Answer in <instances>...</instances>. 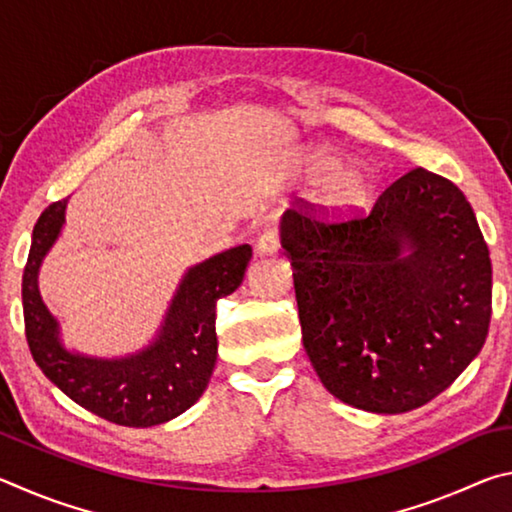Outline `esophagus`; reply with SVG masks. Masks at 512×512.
<instances>
[{
    "mask_svg": "<svg viewBox=\"0 0 512 512\" xmlns=\"http://www.w3.org/2000/svg\"><path fill=\"white\" fill-rule=\"evenodd\" d=\"M257 253L259 255H275L280 250V237H277V230H264L257 239Z\"/></svg>",
    "mask_w": 512,
    "mask_h": 512,
    "instance_id": "1",
    "label": "esophagus"
}]
</instances>
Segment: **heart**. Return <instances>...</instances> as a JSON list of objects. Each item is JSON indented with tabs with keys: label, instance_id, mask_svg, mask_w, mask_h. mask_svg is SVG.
<instances>
[{
	"label": "heart",
	"instance_id": "b5f03b06",
	"mask_svg": "<svg viewBox=\"0 0 512 512\" xmlns=\"http://www.w3.org/2000/svg\"><path fill=\"white\" fill-rule=\"evenodd\" d=\"M307 171L314 180H323L316 203L329 216H348L368 203L372 183L359 167H341L336 155L316 151L309 155Z\"/></svg>",
	"mask_w": 512,
	"mask_h": 512
}]
</instances>
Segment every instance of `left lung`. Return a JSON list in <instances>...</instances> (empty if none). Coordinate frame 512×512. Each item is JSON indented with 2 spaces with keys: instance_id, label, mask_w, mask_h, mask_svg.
<instances>
[{
  "instance_id": "1",
  "label": "left lung",
  "mask_w": 512,
  "mask_h": 512,
  "mask_svg": "<svg viewBox=\"0 0 512 512\" xmlns=\"http://www.w3.org/2000/svg\"><path fill=\"white\" fill-rule=\"evenodd\" d=\"M302 343L323 386L370 413H406L440 395L488 336L492 264L472 205L422 167L368 214L323 223L287 210Z\"/></svg>"
}]
</instances>
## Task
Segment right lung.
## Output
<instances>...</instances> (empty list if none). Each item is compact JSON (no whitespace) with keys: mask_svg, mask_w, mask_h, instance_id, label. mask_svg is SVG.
I'll return each instance as SVG.
<instances>
[{"mask_svg":"<svg viewBox=\"0 0 512 512\" xmlns=\"http://www.w3.org/2000/svg\"><path fill=\"white\" fill-rule=\"evenodd\" d=\"M67 198L51 203L33 228L22 275L24 332L45 377L69 400L121 427H153L196 404L216 363V300L244 282L253 257L248 244L235 246L189 268L164 316L160 332L144 350L119 359L69 352L58 320L38 289L40 264L65 223Z\"/></svg>","mask_w":512,"mask_h":512,"instance_id":"add662e5","label":"right lung"}]
</instances>
